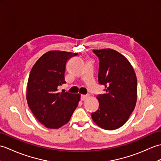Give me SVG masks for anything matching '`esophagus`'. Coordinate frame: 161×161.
<instances>
[{
	"instance_id": "esophagus-1",
	"label": "esophagus",
	"mask_w": 161,
	"mask_h": 161,
	"mask_svg": "<svg viewBox=\"0 0 161 161\" xmlns=\"http://www.w3.org/2000/svg\"><path fill=\"white\" fill-rule=\"evenodd\" d=\"M88 97V95H81V101H84L85 100H86Z\"/></svg>"
}]
</instances>
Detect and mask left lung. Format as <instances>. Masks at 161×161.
Instances as JSON below:
<instances>
[{
  "mask_svg": "<svg viewBox=\"0 0 161 161\" xmlns=\"http://www.w3.org/2000/svg\"><path fill=\"white\" fill-rule=\"evenodd\" d=\"M100 60L98 81L105 86L99 95L97 111L91 114L93 122L106 130L124 125L136 107L137 78L126 58L113 49L93 50Z\"/></svg>",
  "mask_w": 161,
  "mask_h": 161,
  "instance_id": "8db88e82",
  "label": "left lung"
}]
</instances>
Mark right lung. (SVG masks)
Instances as JSON below:
<instances>
[{
    "label": "right lung",
    "instance_id": "obj_1",
    "mask_svg": "<svg viewBox=\"0 0 161 161\" xmlns=\"http://www.w3.org/2000/svg\"><path fill=\"white\" fill-rule=\"evenodd\" d=\"M76 55L66 51H48L30 71L27 102L35 118L47 128L59 129L69 122L80 100V94L58 92L59 86L66 83L67 61Z\"/></svg>",
    "mask_w": 161,
    "mask_h": 161
}]
</instances>
